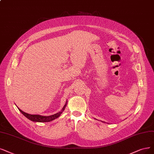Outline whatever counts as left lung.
<instances>
[{
	"instance_id": "obj_1",
	"label": "left lung",
	"mask_w": 154,
	"mask_h": 154,
	"mask_svg": "<svg viewBox=\"0 0 154 154\" xmlns=\"http://www.w3.org/2000/svg\"><path fill=\"white\" fill-rule=\"evenodd\" d=\"M101 122H102V121H101Z\"/></svg>"
}]
</instances>
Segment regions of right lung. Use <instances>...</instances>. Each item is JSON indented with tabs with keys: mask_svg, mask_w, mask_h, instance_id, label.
I'll list each match as a JSON object with an SVG mask.
<instances>
[{
	"mask_svg": "<svg viewBox=\"0 0 154 154\" xmlns=\"http://www.w3.org/2000/svg\"><path fill=\"white\" fill-rule=\"evenodd\" d=\"M66 104H67V101H66L65 105H64L63 107L62 110L60 112H58L57 113H55V114H54V115L50 116H40V115H32V114H29V113L24 112L23 111L20 110L19 108H18V109L21 112L22 114H23L27 119H28L29 120H30L32 121L38 122H46L52 121L54 120V119L59 117L61 116L62 112L64 111L65 107L66 106Z\"/></svg>",
	"mask_w": 154,
	"mask_h": 154,
	"instance_id": "1",
	"label": "right lung"
}]
</instances>
